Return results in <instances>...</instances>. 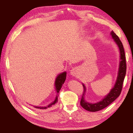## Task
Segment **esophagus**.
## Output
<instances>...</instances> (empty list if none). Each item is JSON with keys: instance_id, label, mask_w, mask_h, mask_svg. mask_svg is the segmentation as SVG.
<instances>
[{"instance_id": "esophagus-1", "label": "esophagus", "mask_w": 133, "mask_h": 133, "mask_svg": "<svg viewBox=\"0 0 133 133\" xmlns=\"http://www.w3.org/2000/svg\"><path fill=\"white\" fill-rule=\"evenodd\" d=\"M78 69L77 68H73L71 70L70 75L73 76H77L78 75Z\"/></svg>"}]
</instances>
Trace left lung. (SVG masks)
I'll return each mask as SVG.
<instances>
[{"label": "left lung", "mask_w": 133, "mask_h": 133, "mask_svg": "<svg viewBox=\"0 0 133 133\" xmlns=\"http://www.w3.org/2000/svg\"><path fill=\"white\" fill-rule=\"evenodd\" d=\"M111 35L114 42L118 45L120 51V66H119L117 79L116 83L113 89H111L110 93L107 96H105L104 98H103L102 101H101L100 102L94 103V104H91V103H89L85 102L84 98V93L83 94L80 101V105L83 109H84L89 111H99V110L104 109L105 107H107L111 103L113 102L120 96L121 90H122L123 84L126 74V69H127L125 51L122 42H121L118 36L116 35L115 33L113 32V31H112L111 33ZM83 89H84V93H85V87L84 84H83Z\"/></svg>", "instance_id": "left-lung-1"}]
</instances>
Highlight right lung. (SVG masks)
Returning a JSON list of instances; mask_svg holds the SVG:
<instances>
[{
  "mask_svg": "<svg viewBox=\"0 0 133 133\" xmlns=\"http://www.w3.org/2000/svg\"><path fill=\"white\" fill-rule=\"evenodd\" d=\"M66 78V72H63V73H60L59 75H58L57 78H56V81H55V86H56V91H57V96H56V98L55 99V100L54 101L53 103H51V104L48 105V106L46 107H37V106H34L36 109H40V110H46L49 109V108H51L56 104V103L58 102V93L59 91L61 89V87H62V85L63 84V83L64 82Z\"/></svg>",
  "mask_w": 133,
  "mask_h": 133,
  "instance_id": "obj_1",
  "label": "right lung"
}]
</instances>
